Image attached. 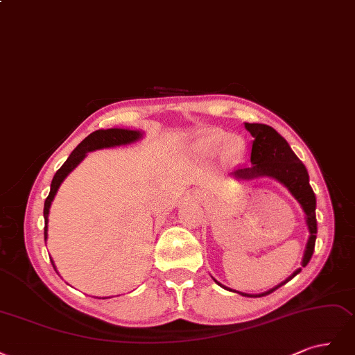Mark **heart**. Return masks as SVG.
Returning a JSON list of instances; mask_svg holds the SVG:
<instances>
[{"instance_id":"heart-1","label":"heart","mask_w":355,"mask_h":355,"mask_svg":"<svg viewBox=\"0 0 355 355\" xmlns=\"http://www.w3.org/2000/svg\"><path fill=\"white\" fill-rule=\"evenodd\" d=\"M225 138H227V134L221 130H208L207 132H203L199 137V140L196 141V147L202 152L212 153L218 150ZM243 152H245V140L242 137L239 135L228 137L227 141L224 145L225 156L234 159V157H239Z\"/></svg>"}]
</instances>
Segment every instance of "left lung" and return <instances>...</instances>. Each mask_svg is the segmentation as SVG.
<instances>
[{"label": "left lung", "mask_w": 355, "mask_h": 355, "mask_svg": "<svg viewBox=\"0 0 355 355\" xmlns=\"http://www.w3.org/2000/svg\"><path fill=\"white\" fill-rule=\"evenodd\" d=\"M245 128L250 132V135L254 137L252 153H250V165H246L243 168L234 171L233 175L240 180H252L257 177H266V175L276 178L284 187H288V190L292 193V196L300 202L306 215V225H308V230H310V237H308L305 254L302 258V267H305L313 257L315 239H317L315 194L310 186V177H308L306 168L300 161L298 156L293 153L288 141H286L274 128L264 123H248V122L245 123ZM300 271L301 268L296 270L292 276H289L284 282L277 284L276 288H272L267 292H262L258 295H250L243 292H237V293L249 296V298L266 296L279 289L284 283L292 280ZM218 284L223 286L221 283ZM223 288L227 291H232L225 288V286H223Z\"/></svg>", "instance_id": "left-lung-1"}]
</instances>
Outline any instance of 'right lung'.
<instances>
[{
  "label": "right lung",
  "mask_w": 355,
  "mask_h": 355,
  "mask_svg": "<svg viewBox=\"0 0 355 355\" xmlns=\"http://www.w3.org/2000/svg\"><path fill=\"white\" fill-rule=\"evenodd\" d=\"M141 135H143V132H140V131L121 130V128L98 130V131L91 132L88 137H85V139L76 146V148L71 153V156L66 159V162L54 174L53 181H51L50 194L47 196V199H45V203H44V221H45L44 239L45 240H47L49 212H50V207H51V202L55 196V193H57V190H59L63 180L69 175L71 171H73L79 165V162H81L83 159L87 156V153L93 152V150H98V148H105V147L130 144V143H134L139 139H141ZM51 264H53V261H51ZM53 267H54V264H53ZM54 270H55V267H54Z\"/></svg>",
  "instance_id": "1"
}]
</instances>
